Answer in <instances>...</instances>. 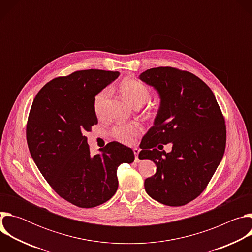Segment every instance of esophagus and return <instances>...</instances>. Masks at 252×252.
<instances>
[{"label":"esophagus","mask_w":252,"mask_h":252,"mask_svg":"<svg viewBox=\"0 0 252 252\" xmlns=\"http://www.w3.org/2000/svg\"><path fill=\"white\" fill-rule=\"evenodd\" d=\"M133 154H134V157H135V161H139V159H138L139 150L138 149H133Z\"/></svg>","instance_id":"esophagus-1"}]
</instances>
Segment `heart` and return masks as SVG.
Wrapping results in <instances>:
<instances>
[{"instance_id":"b5f03b06","label":"heart","mask_w":252,"mask_h":252,"mask_svg":"<svg viewBox=\"0 0 252 252\" xmlns=\"http://www.w3.org/2000/svg\"><path fill=\"white\" fill-rule=\"evenodd\" d=\"M120 90L124 97L134 107H139L147 103L152 95L151 90L145 84L132 78L124 80L120 86ZM109 94V90L104 89L98 92L94 97V110L95 114H100ZM140 130L141 127L137 124H122L113 127L112 134L121 142L130 143Z\"/></svg>"}]
</instances>
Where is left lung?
I'll return each instance as SVG.
<instances>
[{
    "mask_svg": "<svg viewBox=\"0 0 252 252\" xmlns=\"http://www.w3.org/2000/svg\"><path fill=\"white\" fill-rule=\"evenodd\" d=\"M139 79L160 96L154 126L142 137L138 155L157 165L156 174L145 181L146 191L162 204L185 205L205 189L222 159L223 115L209 87L189 71L158 66L143 71ZM169 142L170 153L156 149Z\"/></svg>",
    "mask_w": 252,
    "mask_h": 252,
    "instance_id": "8db88e82",
    "label": "left lung"
}]
</instances>
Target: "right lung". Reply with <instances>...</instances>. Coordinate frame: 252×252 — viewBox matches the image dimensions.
<instances>
[{
	"instance_id": "right-lung-1",
	"label": "right lung",
	"mask_w": 252,
	"mask_h": 252,
	"mask_svg": "<svg viewBox=\"0 0 252 252\" xmlns=\"http://www.w3.org/2000/svg\"><path fill=\"white\" fill-rule=\"evenodd\" d=\"M119 71L84 69L46 84L35 95L27 123L31 156L51 188L63 199L91 208L111 199L121 163H131V149L112 141L92 156L87 131L97 124L94 97Z\"/></svg>"
}]
</instances>
